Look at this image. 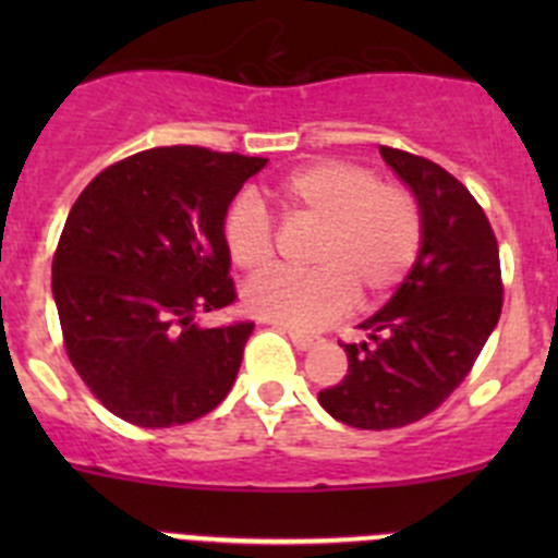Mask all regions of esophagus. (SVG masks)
<instances>
[{
  "mask_svg": "<svg viewBox=\"0 0 558 558\" xmlns=\"http://www.w3.org/2000/svg\"><path fill=\"white\" fill-rule=\"evenodd\" d=\"M290 340H293L295 349H302V352H307V349H313L315 343H318V335H304V332H293L290 329Z\"/></svg>",
  "mask_w": 558,
  "mask_h": 558,
  "instance_id": "obj_1",
  "label": "esophagus"
}]
</instances>
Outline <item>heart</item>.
Instances as JSON below:
<instances>
[{
	"mask_svg": "<svg viewBox=\"0 0 558 558\" xmlns=\"http://www.w3.org/2000/svg\"><path fill=\"white\" fill-rule=\"evenodd\" d=\"M282 215L313 223L307 274L274 270L243 293L248 313L290 329L322 327L352 304L377 302L416 265L425 240V211L416 192L399 181H379L366 165L322 159L288 172L270 186ZM231 265L263 274L276 254L268 211L254 198H236L220 220Z\"/></svg>",
	"mask_w": 558,
	"mask_h": 558,
	"instance_id": "b5f03b06",
	"label": "heart"
}]
</instances>
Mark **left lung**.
I'll use <instances>...</instances> for the list:
<instances>
[{"label":"left lung","instance_id":"left-lung-1","mask_svg":"<svg viewBox=\"0 0 558 558\" xmlns=\"http://www.w3.org/2000/svg\"><path fill=\"white\" fill-rule=\"evenodd\" d=\"M383 159L425 211L422 251L386 307L343 343L347 377L324 388L329 416L357 430H393L436 411L475 366L500 322L497 236L472 192L425 156L383 145Z\"/></svg>","mask_w":558,"mask_h":558}]
</instances>
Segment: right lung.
Returning <instances> with one entry per match:
<instances>
[{
    "label": "right lung",
    "instance_id": "add662e5",
    "mask_svg": "<svg viewBox=\"0 0 558 558\" xmlns=\"http://www.w3.org/2000/svg\"><path fill=\"white\" fill-rule=\"evenodd\" d=\"M259 156L198 145L113 161L81 192L52 256L63 347L86 388L136 427L186 425L234 386L254 322L201 329L234 304L220 220Z\"/></svg>",
    "mask_w": 558,
    "mask_h": 558
}]
</instances>
